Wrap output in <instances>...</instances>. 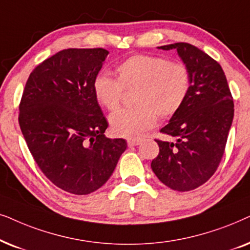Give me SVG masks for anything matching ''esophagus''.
<instances>
[{
	"label": "esophagus",
	"mask_w": 250,
	"mask_h": 250,
	"mask_svg": "<svg viewBox=\"0 0 250 250\" xmlns=\"http://www.w3.org/2000/svg\"><path fill=\"white\" fill-rule=\"evenodd\" d=\"M142 143V139H129L128 141V145L130 146H137Z\"/></svg>",
	"instance_id": "1"
}]
</instances>
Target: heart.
Wrapping results in <instances>:
<instances>
[{
  "label": "heart",
  "mask_w": 250,
  "mask_h": 250,
  "mask_svg": "<svg viewBox=\"0 0 250 250\" xmlns=\"http://www.w3.org/2000/svg\"><path fill=\"white\" fill-rule=\"evenodd\" d=\"M116 75H98L92 89L96 101L108 111L119 108L125 90L135 89L136 106L109 116L113 134L129 139L139 138L154 127L158 114L166 119L178 113L192 85L188 66L158 56H131L116 67Z\"/></svg>",
  "instance_id": "1"
}]
</instances>
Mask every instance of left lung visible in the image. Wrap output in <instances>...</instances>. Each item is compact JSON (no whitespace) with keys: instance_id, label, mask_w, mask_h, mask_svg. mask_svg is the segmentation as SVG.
I'll list each match as a JSON object with an SVG mask.
<instances>
[{"instance_id":"left-lung-1","label":"left lung","mask_w":250,"mask_h":250,"mask_svg":"<svg viewBox=\"0 0 250 250\" xmlns=\"http://www.w3.org/2000/svg\"><path fill=\"white\" fill-rule=\"evenodd\" d=\"M158 48L177 50L192 85L183 107L160 130L177 141H156L160 152L151 168L168 188L191 191L205 184L221 162L233 121V98L221 65L202 50L184 42Z\"/></svg>"}]
</instances>
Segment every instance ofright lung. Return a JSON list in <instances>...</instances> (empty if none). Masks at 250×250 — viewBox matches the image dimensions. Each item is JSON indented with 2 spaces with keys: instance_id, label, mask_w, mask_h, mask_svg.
I'll list each match as a JSON object with an SVG mask.
<instances>
[{
  "instance_id": "1",
  "label": "right lung",
  "mask_w": 250,
  "mask_h": 250,
  "mask_svg": "<svg viewBox=\"0 0 250 250\" xmlns=\"http://www.w3.org/2000/svg\"><path fill=\"white\" fill-rule=\"evenodd\" d=\"M108 51L66 49L31 73L19 125L35 162L50 182L76 195L102 188L127 148L122 138H106L107 120L94 95V80Z\"/></svg>"
}]
</instances>
